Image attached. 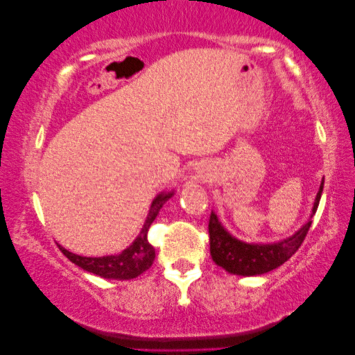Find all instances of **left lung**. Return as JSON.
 Here are the masks:
<instances>
[{"label":"left lung","mask_w":355,"mask_h":355,"mask_svg":"<svg viewBox=\"0 0 355 355\" xmlns=\"http://www.w3.org/2000/svg\"><path fill=\"white\" fill-rule=\"evenodd\" d=\"M323 184L324 179L320 184L309 221L293 236L278 242H270V244L244 242L231 236L226 231V227L221 225V221L218 220L216 213L211 211L208 232H210V254L213 261L221 268H225L227 273L239 276H257L278 268L297 252L305 236H307L309 227L312 226V218L318 208L320 198H322Z\"/></svg>","instance_id":"left-lung-1"}]
</instances>
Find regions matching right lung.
I'll use <instances>...</instances> for the list:
<instances>
[{
	"mask_svg": "<svg viewBox=\"0 0 355 355\" xmlns=\"http://www.w3.org/2000/svg\"><path fill=\"white\" fill-rule=\"evenodd\" d=\"M174 196V191L171 192H162L153 198L152 207H150L147 220H145L142 230H140L139 236L135 237L132 244L128 249H124L118 255H103V257H82L77 254H72L62 245H58L67 259L72 263L80 266L82 270L94 273L96 276L106 279H134L144 271H147L152 266L155 260V249L147 239L148 227L152 226L155 218L158 216L159 210H162L164 203Z\"/></svg>",
	"mask_w": 355,
	"mask_h": 355,
	"instance_id": "1",
	"label": "right lung"
}]
</instances>
